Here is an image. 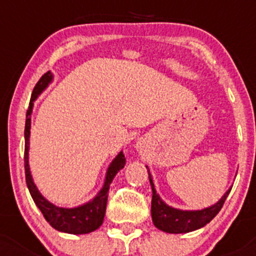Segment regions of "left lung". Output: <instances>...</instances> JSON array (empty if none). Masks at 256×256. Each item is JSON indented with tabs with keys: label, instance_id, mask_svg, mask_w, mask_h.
<instances>
[{
	"label": "left lung",
	"instance_id": "8db88e82",
	"mask_svg": "<svg viewBox=\"0 0 256 256\" xmlns=\"http://www.w3.org/2000/svg\"><path fill=\"white\" fill-rule=\"evenodd\" d=\"M150 183L152 187V206H151V214L152 222L154 226L166 233L180 234V233H188V232L197 230L202 228L206 224L209 223L216 214L219 213L229 192L232 188H229L226 192V194L212 207L204 208L202 210H180V209L172 208L167 206L154 190V182H152L151 174H148Z\"/></svg>",
	"mask_w": 256,
	"mask_h": 256
}]
</instances>
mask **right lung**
<instances>
[{
	"mask_svg": "<svg viewBox=\"0 0 256 256\" xmlns=\"http://www.w3.org/2000/svg\"><path fill=\"white\" fill-rule=\"evenodd\" d=\"M53 79L50 72H47L42 78L38 80L33 89L32 96H30V108L27 110V116H26V126H24V171H26V182L30 190V196L34 200L36 206L40 208L42 214L44 216L46 220L53 226L54 229L59 232L69 234H88L90 232H94L99 228L104 220L105 210H106L108 202V192H109L110 183L115 174L124 168L125 166V154L122 152L118 154L110 164L109 168L106 172V178H105L104 187L102 188L96 197L90 202L80 206L76 208H62L52 204L44 197L40 193V190L36 187L33 182L32 176H30V164H28V151H30V114L33 109V102L37 99L38 95L48 86L49 82Z\"/></svg>",
	"mask_w": 256,
	"mask_h": 256,
	"instance_id": "right-lung-1",
	"label": "right lung"
}]
</instances>
